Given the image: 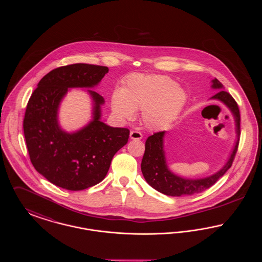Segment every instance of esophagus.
I'll list each match as a JSON object with an SVG mask.
<instances>
[{
    "instance_id": "esophagus-1",
    "label": "esophagus",
    "mask_w": 262,
    "mask_h": 262,
    "mask_svg": "<svg viewBox=\"0 0 262 262\" xmlns=\"http://www.w3.org/2000/svg\"><path fill=\"white\" fill-rule=\"evenodd\" d=\"M129 137H130V139H141V138H142V135H141V133H139V132L133 130V132H130V134H129Z\"/></svg>"
}]
</instances>
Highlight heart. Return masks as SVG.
Instances as JSON below:
<instances>
[{"label": "heart", "instance_id": "1", "mask_svg": "<svg viewBox=\"0 0 262 262\" xmlns=\"http://www.w3.org/2000/svg\"><path fill=\"white\" fill-rule=\"evenodd\" d=\"M187 100L186 89L167 75H133L114 92L111 106L121 120H130L135 111L141 110L147 128L162 130L174 123Z\"/></svg>", "mask_w": 262, "mask_h": 262}]
</instances>
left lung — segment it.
Masks as SVG:
<instances>
[{
  "instance_id": "left-lung-1",
  "label": "left lung",
  "mask_w": 262,
  "mask_h": 262,
  "mask_svg": "<svg viewBox=\"0 0 262 262\" xmlns=\"http://www.w3.org/2000/svg\"><path fill=\"white\" fill-rule=\"evenodd\" d=\"M211 88L218 92L213 95L210 100L222 102L234 117L237 135L234 148L224 166L216 173L200 179H187L174 174L168 167L164 149L165 132L156 133L153 136H150L145 141V151L141 161V172L149 186L166 195L185 196L200 193L213 186L230 169L234 161L239 139L241 117L238 107L234 98L228 92L224 91L223 84L217 78L212 79Z\"/></svg>"
}]
</instances>
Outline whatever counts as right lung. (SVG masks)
Segmentation results:
<instances>
[{
    "instance_id": "1",
    "label": "right lung",
    "mask_w": 262,
    "mask_h": 262,
    "mask_svg": "<svg viewBox=\"0 0 262 262\" xmlns=\"http://www.w3.org/2000/svg\"><path fill=\"white\" fill-rule=\"evenodd\" d=\"M107 67L74 63L45 75L27 103L24 120L30 161L39 174L57 187L81 190L100 183L108 173L114 155L125 146L129 130L101 121L105 100L89 88L99 84ZM71 88H88L93 118L88 125L68 133L58 123V109Z\"/></svg>"
}]
</instances>
